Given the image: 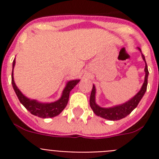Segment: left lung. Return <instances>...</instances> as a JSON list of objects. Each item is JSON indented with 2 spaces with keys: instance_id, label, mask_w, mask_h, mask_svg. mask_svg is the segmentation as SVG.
Wrapping results in <instances>:
<instances>
[{
  "instance_id": "left-lung-1",
  "label": "left lung",
  "mask_w": 159,
  "mask_h": 159,
  "mask_svg": "<svg viewBox=\"0 0 159 159\" xmlns=\"http://www.w3.org/2000/svg\"><path fill=\"white\" fill-rule=\"evenodd\" d=\"M138 49L141 52V49L138 48ZM143 61L145 62V67H144V72H145V77H144V82L143 86L141 87L140 91L137 93L134 97H132L129 101L126 102L124 104L119 105V106H115L109 108H104L101 107L96 103V87L93 85L92 87V93L90 97V106L92 111L97 116L102 117V118L109 120H119L121 119L125 118L126 116L133 111V110L137 107L138 104L143 97V95L145 93L147 90V85H148V66L146 63L145 57L142 54Z\"/></svg>"
}]
</instances>
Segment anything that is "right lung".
Masks as SVG:
<instances>
[{"label":"right lung","mask_w":159,"mask_h":159,"mask_svg":"<svg viewBox=\"0 0 159 159\" xmlns=\"http://www.w3.org/2000/svg\"><path fill=\"white\" fill-rule=\"evenodd\" d=\"M16 64V59L13 61V69ZM80 82V80H72L67 82L66 87L62 91V96L59 99L54 102L51 103H42V102H37L36 100L29 99L28 97L24 96L22 92L16 87L15 81H14L13 72L11 74V83L13 87L16 96L20 100V102L32 115L38 116L40 118H52L54 116H58L62 112L66 106L67 105L68 99H69V93L72 91L76 85Z\"/></svg>","instance_id":"add662e5"}]
</instances>
